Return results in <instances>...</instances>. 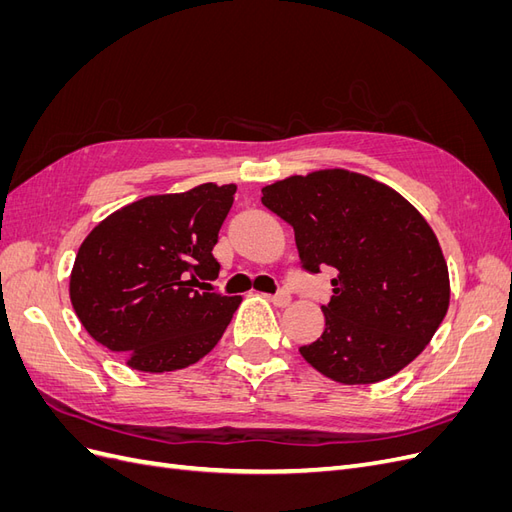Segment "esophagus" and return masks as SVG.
<instances>
[{"label": "esophagus", "instance_id": "obj_1", "mask_svg": "<svg viewBox=\"0 0 512 512\" xmlns=\"http://www.w3.org/2000/svg\"><path fill=\"white\" fill-rule=\"evenodd\" d=\"M271 299V303L273 305H277V307H284V305H288L290 303V294L286 292V290H280V292H275L273 297H269Z\"/></svg>", "mask_w": 512, "mask_h": 512}]
</instances>
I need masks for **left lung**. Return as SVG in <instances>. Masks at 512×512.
<instances>
[{
  "label": "left lung",
  "mask_w": 512,
  "mask_h": 512,
  "mask_svg": "<svg viewBox=\"0 0 512 512\" xmlns=\"http://www.w3.org/2000/svg\"><path fill=\"white\" fill-rule=\"evenodd\" d=\"M262 205L294 228L301 267L335 269L324 331L303 359L342 384L395 376L431 342L451 284L427 220L389 185L344 168L262 188Z\"/></svg>",
  "instance_id": "left-lung-1"
}]
</instances>
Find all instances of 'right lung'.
Returning <instances> with one entry per match:
<instances>
[{
  "instance_id": "right-lung-1",
  "label": "right lung",
  "mask_w": 512,
  "mask_h": 512,
  "mask_svg": "<svg viewBox=\"0 0 512 512\" xmlns=\"http://www.w3.org/2000/svg\"><path fill=\"white\" fill-rule=\"evenodd\" d=\"M237 185L203 183L136 200L89 232L70 275V301L87 333L132 369L162 374L203 359L241 297L211 290L218 232Z\"/></svg>"
}]
</instances>
